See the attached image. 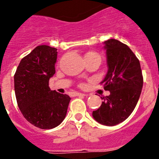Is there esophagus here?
<instances>
[{"label": "esophagus", "instance_id": "esophagus-1", "mask_svg": "<svg viewBox=\"0 0 159 159\" xmlns=\"http://www.w3.org/2000/svg\"><path fill=\"white\" fill-rule=\"evenodd\" d=\"M75 96H85V94H84V93H75Z\"/></svg>", "mask_w": 159, "mask_h": 159}]
</instances>
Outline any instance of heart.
I'll list each match as a JSON object with an SVG mask.
<instances>
[{"label":"heart","instance_id":"1","mask_svg":"<svg viewBox=\"0 0 159 159\" xmlns=\"http://www.w3.org/2000/svg\"><path fill=\"white\" fill-rule=\"evenodd\" d=\"M96 55H98V54L96 52H88L85 53V55H84V57H86V56H96Z\"/></svg>","mask_w":159,"mask_h":159}]
</instances>
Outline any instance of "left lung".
Returning a JSON list of instances; mask_svg holds the SVG:
<instances>
[{
  "instance_id": "8db88e82",
  "label": "left lung",
  "mask_w": 159,
  "mask_h": 159,
  "mask_svg": "<svg viewBox=\"0 0 159 159\" xmlns=\"http://www.w3.org/2000/svg\"><path fill=\"white\" fill-rule=\"evenodd\" d=\"M107 72L100 84L110 92L102 104L93 111L97 122L114 126L122 122L136 107L143 87L139 59L126 44L115 39L104 41Z\"/></svg>"
}]
</instances>
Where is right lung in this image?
<instances>
[{"instance_id": "1", "label": "right lung", "mask_w": 159, "mask_h": 159, "mask_svg": "<svg viewBox=\"0 0 159 159\" xmlns=\"http://www.w3.org/2000/svg\"><path fill=\"white\" fill-rule=\"evenodd\" d=\"M57 49L39 45L22 59L14 75L18 107L24 118L38 128L50 129L64 120L70 98L52 91L49 79L55 75Z\"/></svg>"}]
</instances>
